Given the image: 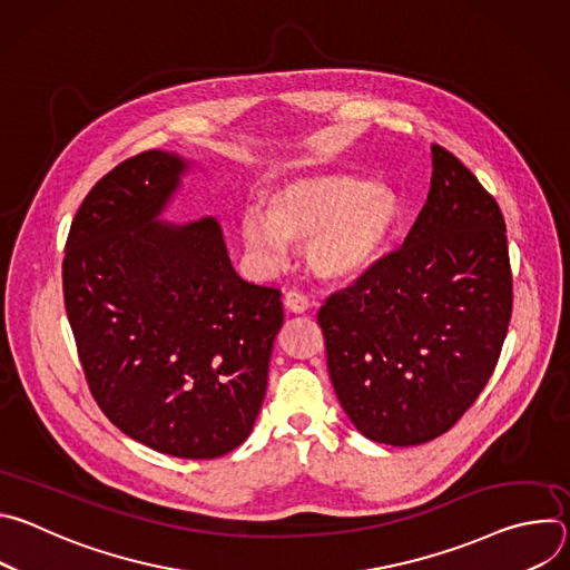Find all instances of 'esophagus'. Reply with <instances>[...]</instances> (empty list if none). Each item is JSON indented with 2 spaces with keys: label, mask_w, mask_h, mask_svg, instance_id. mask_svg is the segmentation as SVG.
<instances>
[{
  "label": "esophagus",
  "mask_w": 570,
  "mask_h": 570,
  "mask_svg": "<svg viewBox=\"0 0 570 570\" xmlns=\"http://www.w3.org/2000/svg\"><path fill=\"white\" fill-rule=\"evenodd\" d=\"M284 306H286L288 311H293V313H304V311H308L311 299H308V295H304L302 291H288L286 297H284Z\"/></svg>",
  "instance_id": "34e87169"
}]
</instances>
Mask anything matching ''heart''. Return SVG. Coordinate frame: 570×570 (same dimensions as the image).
<instances>
[{"mask_svg":"<svg viewBox=\"0 0 570 570\" xmlns=\"http://www.w3.org/2000/svg\"><path fill=\"white\" fill-rule=\"evenodd\" d=\"M401 220V200L385 185L352 174H322L282 183L268 191L264 212L240 214L238 232L250 250L282 257L286 243L306 246V262L322 279L365 273Z\"/></svg>","mask_w":570,"mask_h":570,"instance_id":"1","label":"heart"}]
</instances>
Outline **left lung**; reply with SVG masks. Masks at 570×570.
Wrapping results in <instances>:
<instances>
[{"label": "left lung", "instance_id": "1", "mask_svg": "<svg viewBox=\"0 0 570 570\" xmlns=\"http://www.w3.org/2000/svg\"><path fill=\"white\" fill-rule=\"evenodd\" d=\"M403 248L317 313L334 390L370 440L415 446L471 409L499 363L512 268L499 203L446 148Z\"/></svg>", "mask_w": 570, "mask_h": 570}]
</instances>
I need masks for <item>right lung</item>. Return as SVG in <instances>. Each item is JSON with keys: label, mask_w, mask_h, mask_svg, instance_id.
<instances>
[{"label": "right lung", "mask_w": 570, "mask_h": 570, "mask_svg": "<svg viewBox=\"0 0 570 570\" xmlns=\"http://www.w3.org/2000/svg\"><path fill=\"white\" fill-rule=\"evenodd\" d=\"M185 169L144 150L92 187L65 243L62 293L104 415L159 453L212 460L255 426L284 308L277 288L234 273L214 218L157 220Z\"/></svg>", "instance_id": "add662e5"}]
</instances>
